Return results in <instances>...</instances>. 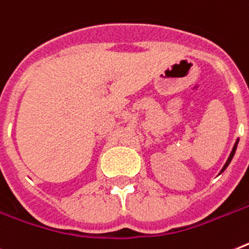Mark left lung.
Returning a JSON list of instances; mask_svg holds the SVG:
<instances>
[{"mask_svg":"<svg viewBox=\"0 0 249 249\" xmlns=\"http://www.w3.org/2000/svg\"><path fill=\"white\" fill-rule=\"evenodd\" d=\"M238 142H239V139H237V142H235V144H234V147H233V149H231V154H229V158H228V160H227V162H225L224 167H223V168H221L220 173H221V172H223V171H225V168H227V167H228V166H229V163H231V160H233V157H234V153H235V149H237Z\"/></svg>","mask_w":249,"mask_h":249,"instance_id":"obj_1","label":"left lung"}]
</instances>
